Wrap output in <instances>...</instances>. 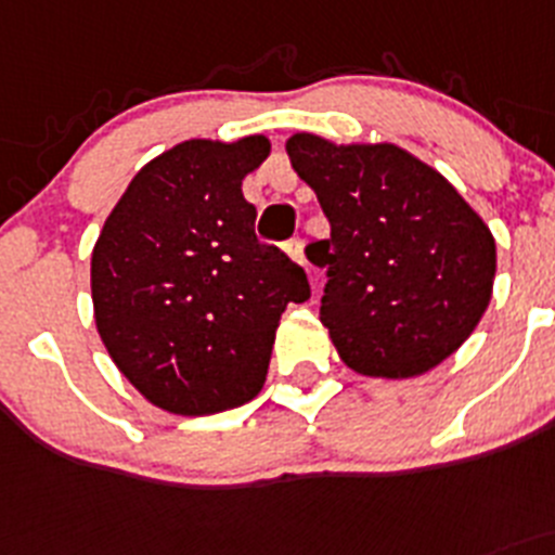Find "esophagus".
I'll return each mask as SVG.
<instances>
[{
    "mask_svg": "<svg viewBox=\"0 0 555 555\" xmlns=\"http://www.w3.org/2000/svg\"><path fill=\"white\" fill-rule=\"evenodd\" d=\"M287 254H289V260L298 262V266H304V262H307V254H304V243L298 241V237L287 243Z\"/></svg>",
    "mask_w": 555,
    "mask_h": 555,
    "instance_id": "obj_1",
    "label": "esophagus"
}]
</instances>
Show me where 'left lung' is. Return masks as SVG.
<instances>
[{"label": "left lung", "instance_id": "8db88e82", "mask_svg": "<svg viewBox=\"0 0 555 555\" xmlns=\"http://www.w3.org/2000/svg\"><path fill=\"white\" fill-rule=\"evenodd\" d=\"M298 178L331 224L320 323L353 372L405 380L474 334L493 298L495 237L441 172L391 142L287 139Z\"/></svg>", "mask_w": 555, "mask_h": 555}]
</instances>
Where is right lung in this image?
<instances>
[{"mask_svg":"<svg viewBox=\"0 0 555 555\" xmlns=\"http://www.w3.org/2000/svg\"><path fill=\"white\" fill-rule=\"evenodd\" d=\"M268 155L262 133L175 144L133 175L92 246L103 348L160 411L210 416L254 400L282 312L309 298L304 268L257 241L243 199Z\"/></svg>","mask_w":555,"mask_h":555,"instance_id":"right-lung-1","label":"right lung"}]
</instances>
